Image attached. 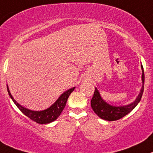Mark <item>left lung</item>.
<instances>
[{"instance_id":"obj_1","label":"left lung","mask_w":153,"mask_h":153,"mask_svg":"<svg viewBox=\"0 0 153 153\" xmlns=\"http://www.w3.org/2000/svg\"><path fill=\"white\" fill-rule=\"evenodd\" d=\"M141 69H142V75H141L142 87L136 99L128 105H114L108 103L106 101L102 99L99 90L95 88L94 96L91 100V108L100 118L109 122L116 121L130 113L137 105L142 97L144 88V72L142 65H141Z\"/></svg>"}]
</instances>
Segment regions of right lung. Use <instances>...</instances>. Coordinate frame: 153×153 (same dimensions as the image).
<instances>
[{"mask_svg": "<svg viewBox=\"0 0 153 153\" xmlns=\"http://www.w3.org/2000/svg\"><path fill=\"white\" fill-rule=\"evenodd\" d=\"M7 88L8 94H9L10 97L12 99L14 103L16 104L19 109L25 115L31 119L34 122H37L38 124H49L51 122H54L58 117L60 115L61 112L64 109L66 104L67 100H68V97L71 94V93L75 90V87L70 88V89L67 90L65 92L62 93L59 98L52 104L50 107H48V109H45L44 110H40V111H35V110H31L29 109H27L25 107L22 106V105L19 103L13 97L12 94H11L10 91L9 90V87L7 85Z\"/></svg>", "mask_w": 153, "mask_h": 153, "instance_id": "obj_1", "label": "right lung"}]
</instances>
